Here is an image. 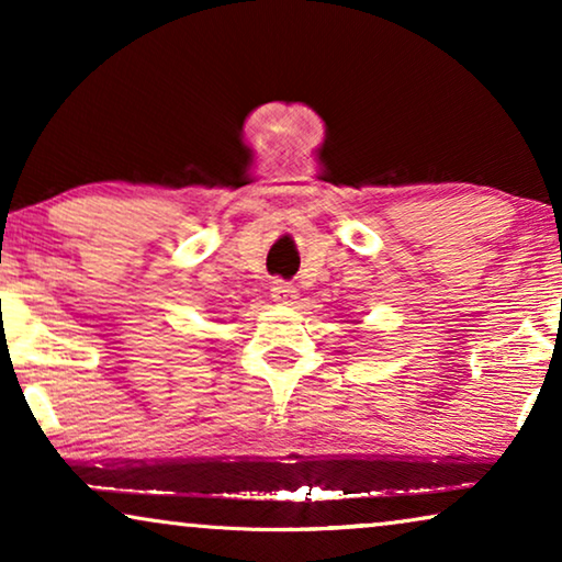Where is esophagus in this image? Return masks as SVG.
Listing matches in <instances>:
<instances>
[{
    "label": "esophagus",
    "mask_w": 562,
    "mask_h": 562,
    "mask_svg": "<svg viewBox=\"0 0 562 562\" xmlns=\"http://www.w3.org/2000/svg\"><path fill=\"white\" fill-rule=\"evenodd\" d=\"M271 296L276 299V302L279 304H286V306H291V304H296V299H299V291L291 286L289 281H273V286H271Z\"/></svg>",
    "instance_id": "34e87169"
}]
</instances>
